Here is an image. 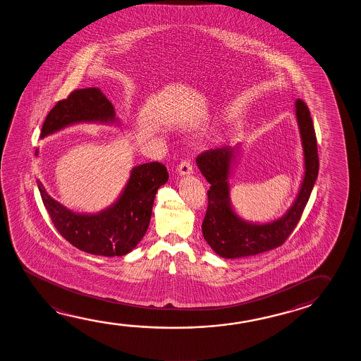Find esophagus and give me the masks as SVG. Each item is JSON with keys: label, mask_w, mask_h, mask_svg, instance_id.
<instances>
[{"label": "esophagus", "mask_w": 361, "mask_h": 361, "mask_svg": "<svg viewBox=\"0 0 361 361\" xmlns=\"http://www.w3.org/2000/svg\"><path fill=\"white\" fill-rule=\"evenodd\" d=\"M177 171L178 174H179V176H182V177L190 176V174L193 173L192 165H190V161H187V160H184V161H182L180 164L178 165Z\"/></svg>", "instance_id": "34e87169"}]
</instances>
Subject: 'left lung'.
<instances>
[{
    "label": "left lung",
    "instance_id": "8db88e82",
    "mask_svg": "<svg viewBox=\"0 0 361 361\" xmlns=\"http://www.w3.org/2000/svg\"><path fill=\"white\" fill-rule=\"evenodd\" d=\"M295 120L303 150V177L300 190L287 212L268 222L243 219L231 202L233 168L238 164L243 144L202 153L196 159L202 176L211 184L207 192L208 207L202 224L203 238L221 257H254L281 246L297 226L318 176L317 140L307 104L297 99Z\"/></svg>",
    "mask_w": 361,
    "mask_h": 361
}]
</instances>
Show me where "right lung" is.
Here are the masks:
<instances>
[{
  "instance_id": "add662e5",
  "label": "right lung",
  "mask_w": 361,
  "mask_h": 361,
  "mask_svg": "<svg viewBox=\"0 0 361 361\" xmlns=\"http://www.w3.org/2000/svg\"><path fill=\"white\" fill-rule=\"evenodd\" d=\"M78 123L118 125L114 104L99 88L77 90L59 101L44 121L42 139ZM39 155V149L35 152ZM159 161L136 165L116 201L96 214H80L55 201L37 179L44 206L58 233L77 249L101 257H123L147 233L157 190L168 182Z\"/></svg>"
}]
</instances>
